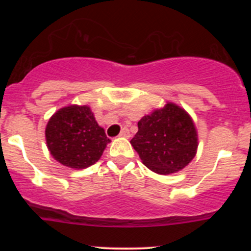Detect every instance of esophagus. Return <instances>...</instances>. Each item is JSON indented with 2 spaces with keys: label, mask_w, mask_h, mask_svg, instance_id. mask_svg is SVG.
I'll return each instance as SVG.
<instances>
[{
  "label": "esophagus",
  "mask_w": 251,
  "mask_h": 251,
  "mask_svg": "<svg viewBox=\"0 0 251 251\" xmlns=\"http://www.w3.org/2000/svg\"><path fill=\"white\" fill-rule=\"evenodd\" d=\"M120 137H124V138H127V137H129V131H128V128L127 127H124L123 129H122V132H120Z\"/></svg>",
  "instance_id": "1"
}]
</instances>
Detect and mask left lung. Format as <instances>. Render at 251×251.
I'll use <instances>...</instances> for the list:
<instances>
[{
  "label": "left lung",
  "mask_w": 251,
  "mask_h": 251,
  "mask_svg": "<svg viewBox=\"0 0 251 251\" xmlns=\"http://www.w3.org/2000/svg\"><path fill=\"white\" fill-rule=\"evenodd\" d=\"M132 146L144 165L159 175H169L185 168L197 150V132L184 109L166 103L138 123Z\"/></svg>",
  "instance_id": "1"
}]
</instances>
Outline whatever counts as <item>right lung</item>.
<instances>
[{"label":"right lung","instance_id":"add662e5","mask_svg":"<svg viewBox=\"0 0 251 251\" xmlns=\"http://www.w3.org/2000/svg\"><path fill=\"white\" fill-rule=\"evenodd\" d=\"M50 154L62 165L85 169L96 164L111 142L87 106H68L50 118L46 127Z\"/></svg>","mask_w":251,"mask_h":251}]
</instances>
